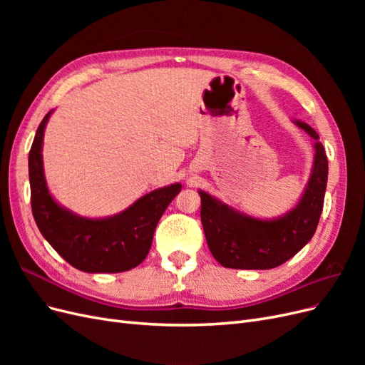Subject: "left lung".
<instances>
[{
    "label": "left lung",
    "instance_id": "obj_1",
    "mask_svg": "<svg viewBox=\"0 0 365 365\" xmlns=\"http://www.w3.org/2000/svg\"><path fill=\"white\" fill-rule=\"evenodd\" d=\"M292 123L314 140V163L297 204L277 217H256L239 212L204 190L201 222L210 251L225 268L271 269L294 257L312 239L323 212L327 185V157L317 132L302 120Z\"/></svg>",
    "mask_w": 365,
    "mask_h": 365
}]
</instances>
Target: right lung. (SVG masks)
I'll use <instances>...</instances> for the list:
<instances>
[{
	"mask_svg": "<svg viewBox=\"0 0 365 365\" xmlns=\"http://www.w3.org/2000/svg\"><path fill=\"white\" fill-rule=\"evenodd\" d=\"M53 111L41 121L29 153L31 212L43 239L83 272H123L138 267L149 254L158 220L182 185L152 190L113 216L85 217L71 212L54 200L43 172V132Z\"/></svg>",
	"mask_w": 365,
	"mask_h": 365,
	"instance_id": "right-lung-1",
	"label": "right lung"
}]
</instances>
